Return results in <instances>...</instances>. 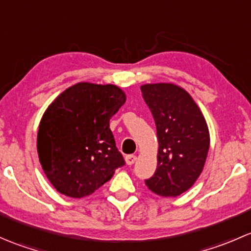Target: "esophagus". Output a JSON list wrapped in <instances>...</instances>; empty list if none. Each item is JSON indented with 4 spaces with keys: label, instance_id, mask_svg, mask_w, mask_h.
Segmentation results:
<instances>
[{
    "label": "esophagus",
    "instance_id": "1",
    "mask_svg": "<svg viewBox=\"0 0 251 251\" xmlns=\"http://www.w3.org/2000/svg\"><path fill=\"white\" fill-rule=\"evenodd\" d=\"M136 160H137V156L136 155H126L125 158V161L127 165H132V164H135Z\"/></svg>",
    "mask_w": 251,
    "mask_h": 251
}]
</instances>
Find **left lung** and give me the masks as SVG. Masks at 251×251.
Listing matches in <instances>:
<instances>
[{"label":"left lung","mask_w":251,"mask_h":251,"mask_svg":"<svg viewBox=\"0 0 251 251\" xmlns=\"http://www.w3.org/2000/svg\"><path fill=\"white\" fill-rule=\"evenodd\" d=\"M158 135V166L146 186L161 197L188 191L203 171L210 133L201 108L184 88L171 82L141 86Z\"/></svg>","instance_id":"1"}]
</instances>
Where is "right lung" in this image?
I'll list each match as a JSON object with an SVG mask.
<instances>
[{"mask_svg": "<svg viewBox=\"0 0 251 251\" xmlns=\"http://www.w3.org/2000/svg\"><path fill=\"white\" fill-rule=\"evenodd\" d=\"M126 102L115 85L77 82L46 109L37 132V154L48 181L70 198L90 196L125 164L109 127Z\"/></svg>", "mask_w": 251, "mask_h": 251, "instance_id": "1", "label": "right lung"}]
</instances>
